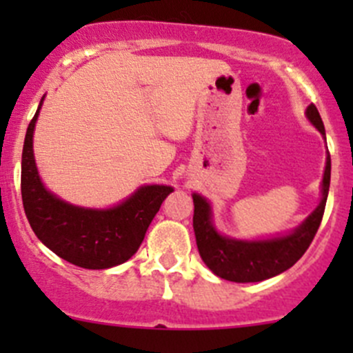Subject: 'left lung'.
<instances>
[{
    "mask_svg": "<svg viewBox=\"0 0 353 353\" xmlns=\"http://www.w3.org/2000/svg\"><path fill=\"white\" fill-rule=\"evenodd\" d=\"M305 116L325 137V124H323L321 116H319L314 104L309 105L305 110ZM330 177L331 159L328 154L321 184L323 196L318 208L287 236L263 241H241L220 236L212 223L210 203L194 193L193 229L194 236H196L199 256L205 261V265L220 279L237 283L263 282V280L280 275L290 266H294L302 258V254L307 251L319 225H321L326 198H328L330 191Z\"/></svg>",
    "mask_w": 353,
    "mask_h": 353,
    "instance_id": "left-lung-1",
    "label": "left lung"
}]
</instances>
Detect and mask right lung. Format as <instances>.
<instances>
[{
  "instance_id": "right-lung-1",
  "label": "right lung",
  "mask_w": 353,
  "mask_h": 353,
  "mask_svg": "<svg viewBox=\"0 0 353 353\" xmlns=\"http://www.w3.org/2000/svg\"><path fill=\"white\" fill-rule=\"evenodd\" d=\"M42 101L44 97L27 128L22 152V201L32 230L54 254L80 268L105 270L128 261L143 243L162 201L174 190L159 184L141 186L108 210L81 208L59 199L42 184L32 148Z\"/></svg>"
}]
</instances>
